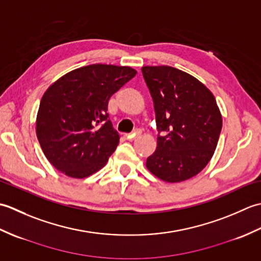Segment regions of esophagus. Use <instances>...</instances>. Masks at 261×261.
Masks as SVG:
<instances>
[{"mask_svg": "<svg viewBox=\"0 0 261 261\" xmlns=\"http://www.w3.org/2000/svg\"><path fill=\"white\" fill-rule=\"evenodd\" d=\"M139 135V132L138 131H136V132H132V134H127V135H125V138L127 140H134L135 138Z\"/></svg>", "mask_w": 261, "mask_h": 261, "instance_id": "obj_1", "label": "esophagus"}]
</instances>
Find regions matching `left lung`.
Segmentation results:
<instances>
[{
  "label": "left lung",
  "mask_w": 261,
  "mask_h": 261,
  "mask_svg": "<svg viewBox=\"0 0 261 261\" xmlns=\"http://www.w3.org/2000/svg\"><path fill=\"white\" fill-rule=\"evenodd\" d=\"M141 70L158 130L157 149L147 158V168L167 182L190 179L208 164L218 145L222 116L215 97L195 77L170 66Z\"/></svg>",
  "instance_id": "8db88e82"
}]
</instances>
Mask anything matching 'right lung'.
I'll return each mask as SVG.
<instances>
[{
	"mask_svg": "<svg viewBox=\"0 0 261 261\" xmlns=\"http://www.w3.org/2000/svg\"><path fill=\"white\" fill-rule=\"evenodd\" d=\"M136 74L127 66L94 64L71 70L49 86L36 131L55 168L85 178L107 165L120 140L109 119V99Z\"/></svg>",
	"mask_w": 261,
	"mask_h": 261,
	"instance_id": "1",
	"label": "right lung"
}]
</instances>
